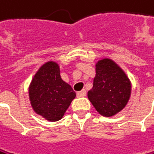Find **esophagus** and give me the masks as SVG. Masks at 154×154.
I'll return each instance as SVG.
<instances>
[{
    "label": "esophagus",
    "mask_w": 154,
    "mask_h": 154,
    "mask_svg": "<svg viewBox=\"0 0 154 154\" xmlns=\"http://www.w3.org/2000/svg\"><path fill=\"white\" fill-rule=\"evenodd\" d=\"M86 95V91L85 90H82L80 92H77V96L78 97H83Z\"/></svg>",
    "instance_id": "1"
}]
</instances>
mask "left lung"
<instances>
[{
    "mask_svg": "<svg viewBox=\"0 0 154 154\" xmlns=\"http://www.w3.org/2000/svg\"><path fill=\"white\" fill-rule=\"evenodd\" d=\"M95 77L88 98L99 114L112 117L127 105L131 85L125 72L109 59L99 60L95 65Z\"/></svg>",
    "mask_w": 154,
    "mask_h": 154,
    "instance_id": "obj_1",
    "label": "left lung"
}]
</instances>
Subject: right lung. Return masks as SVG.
I'll use <instances>...</instances> for the list:
<instances>
[{
    "label": "right lung",
    "mask_w": 154,
    "mask_h": 154,
    "mask_svg": "<svg viewBox=\"0 0 154 154\" xmlns=\"http://www.w3.org/2000/svg\"><path fill=\"white\" fill-rule=\"evenodd\" d=\"M76 94L60 74L56 62L42 65L29 86V98L33 109L49 121L62 119Z\"/></svg>",
    "instance_id": "add662e5"
}]
</instances>
